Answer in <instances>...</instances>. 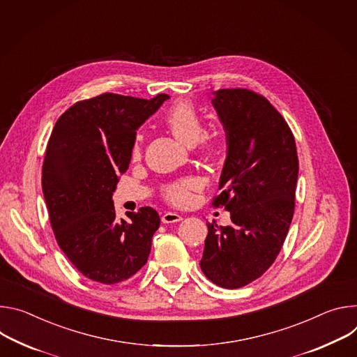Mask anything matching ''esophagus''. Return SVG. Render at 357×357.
<instances>
[{"label":"esophagus","instance_id":"34e87169","mask_svg":"<svg viewBox=\"0 0 357 357\" xmlns=\"http://www.w3.org/2000/svg\"><path fill=\"white\" fill-rule=\"evenodd\" d=\"M183 220V217L180 215V214H177V213H165L163 215H162V221H163V224H173V222H178V221H181Z\"/></svg>","mask_w":357,"mask_h":357}]
</instances>
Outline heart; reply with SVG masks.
<instances>
[{
    "label": "heart",
    "instance_id": "b5f03b06",
    "mask_svg": "<svg viewBox=\"0 0 357 357\" xmlns=\"http://www.w3.org/2000/svg\"><path fill=\"white\" fill-rule=\"evenodd\" d=\"M165 122L174 133L185 144L200 143L203 150L208 154H213L217 150V139L214 136H203L204 133V122L203 117L197 110V107L190 100H177L174 102L165 113ZM143 146V135L137 133L135 136L132 155L133 158H139L142 154ZM199 188V181L195 178H184L176 183L169 184L165 188V195L169 202L177 206H183L190 202L191 192Z\"/></svg>",
    "mask_w": 357,
    "mask_h": 357
}]
</instances>
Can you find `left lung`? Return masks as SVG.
I'll return each mask as SVG.
<instances>
[{
    "label": "left lung",
    "instance_id": "left-lung-1",
    "mask_svg": "<svg viewBox=\"0 0 357 357\" xmlns=\"http://www.w3.org/2000/svg\"><path fill=\"white\" fill-rule=\"evenodd\" d=\"M211 103L225 130L221 190L231 224H208L200 266L218 287L235 289L255 281L280 254L294 217L298 154L285 119L264 96L220 89Z\"/></svg>",
    "mask_w": 357,
    "mask_h": 357
}]
</instances>
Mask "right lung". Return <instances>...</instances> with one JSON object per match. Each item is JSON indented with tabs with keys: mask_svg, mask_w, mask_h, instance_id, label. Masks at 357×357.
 I'll list each match as a JSON object with an SVG mask.
<instances>
[{
	"mask_svg": "<svg viewBox=\"0 0 357 357\" xmlns=\"http://www.w3.org/2000/svg\"><path fill=\"white\" fill-rule=\"evenodd\" d=\"M167 99L103 93L75 103L55 123L43 166L50 221L59 248L92 281L122 282L147 262L160 217L142 207L117 220L112 195L136 130Z\"/></svg>",
	"mask_w": 357,
	"mask_h": 357,
	"instance_id": "right-lung-1",
	"label": "right lung"
}]
</instances>
